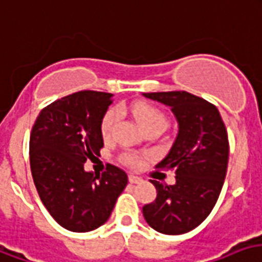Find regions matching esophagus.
Masks as SVG:
<instances>
[{
    "mask_svg": "<svg viewBox=\"0 0 262 262\" xmlns=\"http://www.w3.org/2000/svg\"><path fill=\"white\" fill-rule=\"evenodd\" d=\"M129 184H141L142 182V178H139L137 176H128Z\"/></svg>",
    "mask_w": 262,
    "mask_h": 262,
    "instance_id": "esophagus-1",
    "label": "esophagus"
}]
</instances>
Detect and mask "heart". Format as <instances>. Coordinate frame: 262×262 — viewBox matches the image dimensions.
I'll list each match as a JSON object with an SVG mask.
<instances>
[{"mask_svg": "<svg viewBox=\"0 0 262 262\" xmlns=\"http://www.w3.org/2000/svg\"><path fill=\"white\" fill-rule=\"evenodd\" d=\"M124 110H128V112L133 113L134 119L137 120V123L143 131L149 128H159L164 131L167 124H168L166 115L159 107L149 105V103H135V105L125 107ZM119 112H121V109H119ZM119 112L116 109H110L103 116L101 124V133L102 137L105 139H109L113 131H115L116 124H117V120H119ZM120 160L129 167H138L141 164V157L138 155H135V153H123L120 156Z\"/></svg>", "mask_w": 262, "mask_h": 262, "instance_id": "heart-1", "label": "heart"}]
</instances>
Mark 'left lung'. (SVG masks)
Returning <instances> with one entry per match:
<instances>
[{"label":"left lung","mask_w":262,"mask_h":262,"mask_svg":"<svg viewBox=\"0 0 262 262\" xmlns=\"http://www.w3.org/2000/svg\"><path fill=\"white\" fill-rule=\"evenodd\" d=\"M143 96L170 106L178 121L176 141L156 166L176 171V184L150 181L157 198L143 206V217L155 231L182 235L208 217L221 193L229 156L227 128L213 103L189 92H150Z\"/></svg>","instance_id":"left-lung-1"}]
</instances>
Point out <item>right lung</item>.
I'll use <instances>...</instances> for the list:
<instances>
[{
  "instance_id": "1",
  "label": "right lung",
  "mask_w": 262,
  "mask_h": 262,
  "mask_svg": "<svg viewBox=\"0 0 262 262\" xmlns=\"http://www.w3.org/2000/svg\"><path fill=\"white\" fill-rule=\"evenodd\" d=\"M112 94L80 91L41 110L30 134V168L37 192L49 214L72 232L103 225L128 177L109 164L102 176L84 170L103 147L102 119Z\"/></svg>"
}]
</instances>
